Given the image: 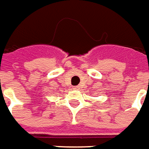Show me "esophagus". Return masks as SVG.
<instances>
[{
	"label": "esophagus",
	"instance_id": "34e87169",
	"mask_svg": "<svg viewBox=\"0 0 149 149\" xmlns=\"http://www.w3.org/2000/svg\"><path fill=\"white\" fill-rule=\"evenodd\" d=\"M79 89V86H74L73 87V90H78Z\"/></svg>",
	"mask_w": 149,
	"mask_h": 149
}]
</instances>
